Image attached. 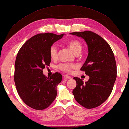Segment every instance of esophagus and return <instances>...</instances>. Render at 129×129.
Wrapping results in <instances>:
<instances>
[{
	"instance_id": "34e87169",
	"label": "esophagus",
	"mask_w": 129,
	"mask_h": 129,
	"mask_svg": "<svg viewBox=\"0 0 129 129\" xmlns=\"http://www.w3.org/2000/svg\"><path fill=\"white\" fill-rule=\"evenodd\" d=\"M63 78H64V79H72V78L71 76H68V75H64V76H63Z\"/></svg>"
}]
</instances>
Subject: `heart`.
<instances>
[{
  "instance_id": "1",
  "label": "heart",
  "mask_w": 129,
  "mask_h": 129,
  "mask_svg": "<svg viewBox=\"0 0 129 129\" xmlns=\"http://www.w3.org/2000/svg\"><path fill=\"white\" fill-rule=\"evenodd\" d=\"M68 46L71 48L75 54H78L81 53L82 49V45L81 43L77 40H73L69 41L68 43ZM49 54L51 58L56 59L58 56V49L56 45L53 44L50 47ZM76 68V65L72 63H61L58 65V68L61 71H63L65 72H71L73 69Z\"/></svg>"
}]
</instances>
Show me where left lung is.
Listing matches in <instances>:
<instances>
[{"instance_id":"obj_1","label":"left lung","mask_w":129,"mask_h":129,"mask_svg":"<svg viewBox=\"0 0 129 129\" xmlns=\"http://www.w3.org/2000/svg\"><path fill=\"white\" fill-rule=\"evenodd\" d=\"M83 38L88 55L81 70L89 76L88 81L74 77L76 86L73 90L76 101L87 109L94 108L106 101L111 94L117 78L114 55L108 43L92 31L70 33Z\"/></svg>"}]
</instances>
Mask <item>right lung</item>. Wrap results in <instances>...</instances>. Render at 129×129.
Listing matches in <instances>:
<instances>
[{
  "label": "right lung",
  "mask_w": 129,
  "mask_h": 129,
  "mask_svg": "<svg viewBox=\"0 0 129 129\" xmlns=\"http://www.w3.org/2000/svg\"><path fill=\"white\" fill-rule=\"evenodd\" d=\"M63 35L37 34L25 43L16 56L14 73L16 90L25 104L35 110L46 109L57 96L56 88L62 76L56 72L47 78L43 70L51 62L50 47Z\"/></svg>",
  "instance_id": "1"
}]
</instances>
